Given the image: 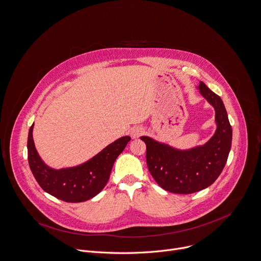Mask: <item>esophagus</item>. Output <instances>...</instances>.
<instances>
[{
  "label": "esophagus",
  "mask_w": 261,
  "mask_h": 261,
  "mask_svg": "<svg viewBox=\"0 0 261 261\" xmlns=\"http://www.w3.org/2000/svg\"><path fill=\"white\" fill-rule=\"evenodd\" d=\"M144 133V128L140 127V126H136V127H133L129 132V135L133 139H136V138H139L142 134Z\"/></svg>",
  "instance_id": "obj_1"
}]
</instances>
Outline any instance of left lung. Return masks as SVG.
Returning <instances> with one entry per match:
<instances>
[{
    "instance_id": "1",
    "label": "left lung",
    "mask_w": 261,
    "mask_h": 261,
    "mask_svg": "<svg viewBox=\"0 0 261 261\" xmlns=\"http://www.w3.org/2000/svg\"><path fill=\"white\" fill-rule=\"evenodd\" d=\"M199 91L215 108L216 134L204 146L176 150L149 137H141L146 144V162L150 174L164 190L175 194H192L213 185L223 171L232 141V128L225 106L219 95L200 82Z\"/></svg>"
}]
</instances>
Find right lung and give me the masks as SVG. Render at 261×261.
Instances as JSON below:
<instances>
[{
	"label": "right lung",
	"instance_id": "add662e5",
	"mask_svg": "<svg viewBox=\"0 0 261 261\" xmlns=\"http://www.w3.org/2000/svg\"><path fill=\"white\" fill-rule=\"evenodd\" d=\"M33 125L28 136V161L33 175L43 191L71 203L89 200L105 188L116 159L130 141V137H122L83 165L54 170L41 161L36 151L32 137Z\"/></svg>",
	"mask_w": 261,
	"mask_h": 261
}]
</instances>
